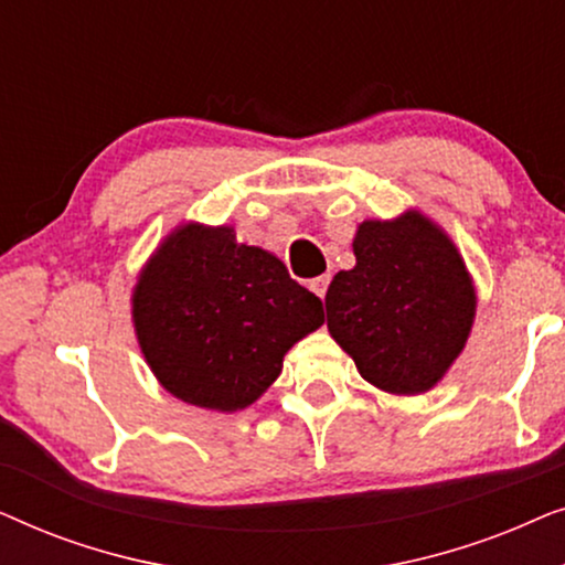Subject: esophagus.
Segmentation results:
<instances>
[{
  "label": "esophagus",
  "instance_id": "esophagus-1",
  "mask_svg": "<svg viewBox=\"0 0 565 565\" xmlns=\"http://www.w3.org/2000/svg\"><path fill=\"white\" fill-rule=\"evenodd\" d=\"M329 280H331V277L329 275H321V277H313V280H311V290L316 292V296H319V298H323V296H327V288H329Z\"/></svg>",
  "mask_w": 565,
  "mask_h": 565
}]
</instances>
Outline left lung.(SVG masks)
I'll use <instances>...</instances> for the list:
<instances>
[{
	"mask_svg": "<svg viewBox=\"0 0 565 565\" xmlns=\"http://www.w3.org/2000/svg\"><path fill=\"white\" fill-rule=\"evenodd\" d=\"M358 265L327 290V327L375 388L416 396L443 381L468 342L476 288L450 236L419 211L362 221Z\"/></svg>",
	"mask_w": 565,
	"mask_h": 565,
	"instance_id": "obj_1",
	"label": "left lung"
}]
</instances>
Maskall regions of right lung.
I'll return each instance as SVG.
<instances>
[{"mask_svg":"<svg viewBox=\"0 0 565 565\" xmlns=\"http://www.w3.org/2000/svg\"><path fill=\"white\" fill-rule=\"evenodd\" d=\"M323 323L321 300L275 254L231 226L174 228L134 288V327L151 373L184 404L238 412L282 370L292 344Z\"/></svg>","mask_w":565,"mask_h":565,"instance_id":"1","label":"right lung"}]
</instances>
